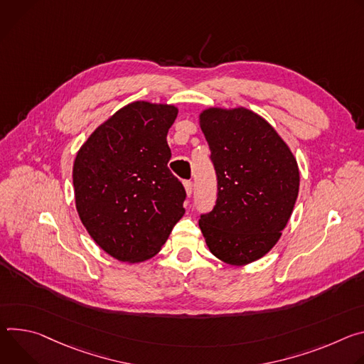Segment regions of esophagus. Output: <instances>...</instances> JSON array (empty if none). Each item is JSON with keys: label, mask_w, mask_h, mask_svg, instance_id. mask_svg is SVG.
Wrapping results in <instances>:
<instances>
[{"label": "esophagus", "mask_w": 364, "mask_h": 364, "mask_svg": "<svg viewBox=\"0 0 364 364\" xmlns=\"http://www.w3.org/2000/svg\"><path fill=\"white\" fill-rule=\"evenodd\" d=\"M183 186H185L186 195L191 196V193H192V191H193V182H192V181H185V182H183Z\"/></svg>", "instance_id": "obj_1"}]
</instances>
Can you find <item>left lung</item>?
<instances>
[{"instance_id": "1", "label": "left lung", "mask_w": 364, "mask_h": 364, "mask_svg": "<svg viewBox=\"0 0 364 364\" xmlns=\"http://www.w3.org/2000/svg\"><path fill=\"white\" fill-rule=\"evenodd\" d=\"M199 118L218 189L199 228L215 257L243 266L263 257L287 227L299 191L298 164L274 129L250 109L210 108Z\"/></svg>"}]
</instances>
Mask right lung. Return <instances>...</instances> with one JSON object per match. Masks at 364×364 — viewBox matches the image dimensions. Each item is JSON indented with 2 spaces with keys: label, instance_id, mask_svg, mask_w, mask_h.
Segmentation results:
<instances>
[{
  "label": "right lung",
  "instance_id": "add662e5",
  "mask_svg": "<svg viewBox=\"0 0 364 364\" xmlns=\"http://www.w3.org/2000/svg\"><path fill=\"white\" fill-rule=\"evenodd\" d=\"M178 108L137 101L118 109L80 147L75 203L95 243L119 262L154 256L185 214L186 192L169 171L166 141Z\"/></svg>",
  "mask_w": 364,
  "mask_h": 364
}]
</instances>
